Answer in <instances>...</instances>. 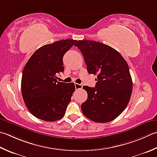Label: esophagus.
I'll return each mask as SVG.
<instances>
[{
    "mask_svg": "<svg viewBox=\"0 0 157 157\" xmlns=\"http://www.w3.org/2000/svg\"><path fill=\"white\" fill-rule=\"evenodd\" d=\"M75 88L77 89V90H78V89L82 88L83 85H82V84H77V83H75Z\"/></svg>",
    "mask_w": 157,
    "mask_h": 157,
    "instance_id": "obj_1",
    "label": "esophagus"
}]
</instances>
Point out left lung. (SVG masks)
I'll use <instances>...</instances> for the list:
<instances>
[{"label":"left lung","instance_id":"obj_1","mask_svg":"<svg viewBox=\"0 0 157 157\" xmlns=\"http://www.w3.org/2000/svg\"><path fill=\"white\" fill-rule=\"evenodd\" d=\"M75 45L84 56L88 72L97 75L95 88L83 86L88 99L82 104V112L95 122L112 121L124 111L133 90L127 61L118 51L101 42L81 40Z\"/></svg>","mask_w":157,"mask_h":157}]
</instances>
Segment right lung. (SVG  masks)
<instances>
[{
  "mask_svg": "<svg viewBox=\"0 0 157 157\" xmlns=\"http://www.w3.org/2000/svg\"><path fill=\"white\" fill-rule=\"evenodd\" d=\"M75 40H61L42 46L28 60L21 77V94L28 109L48 122L62 118L75 90L74 83L59 82L64 72L63 58Z\"/></svg>",
  "mask_w": 157,
  "mask_h": 157,
  "instance_id": "right-lung-1",
  "label": "right lung"
}]
</instances>
